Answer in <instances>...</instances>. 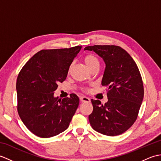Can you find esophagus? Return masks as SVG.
Wrapping results in <instances>:
<instances>
[{
	"instance_id": "obj_1",
	"label": "esophagus",
	"mask_w": 161,
	"mask_h": 161,
	"mask_svg": "<svg viewBox=\"0 0 161 161\" xmlns=\"http://www.w3.org/2000/svg\"><path fill=\"white\" fill-rule=\"evenodd\" d=\"M80 100L81 101V102H90V99L86 96L81 97Z\"/></svg>"
}]
</instances>
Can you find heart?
I'll return each mask as SVG.
<instances>
[{
	"label": "heart",
	"instance_id": "heart-1",
	"mask_svg": "<svg viewBox=\"0 0 161 161\" xmlns=\"http://www.w3.org/2000/svg\"><path fill=\"white\" fill-rule=\"evenodd\" d=\"M84 63L86 64L87 67L92 70L95 69V68H97L99 66V60L93 54H87L85 56L84 59ZM72 67H73V64H71L69 66V70H71Z\"/></svg>",
	"mask_w": 161,
	"mask_h": 161
}]
</instances>
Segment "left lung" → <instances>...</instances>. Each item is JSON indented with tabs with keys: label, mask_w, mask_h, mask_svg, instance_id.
<instances>
[{
	"label": "left lung",
	"mask_w": 161,
	"mask_h": 161,
	"mask_svg": "<svg viewBox=\"0 0 161 161\" xmlns=\"http://www.w3.org/2000/svg\"><path fill=\"white\" fill-rule=\"evenodd\" d=\"M106 64L102 85L107 87L108 102H91L93 111L88 116L95 131L106 136L122 134L137 119L144 97V88L138 68L126 50L117 46H87Z\"/></svg>",
	"instance_id": "obj_1"
}]
</instances>
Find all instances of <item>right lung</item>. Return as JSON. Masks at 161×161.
I'll return each instance as SVG.
<instances>
[{
	"instance_id": "obj_1",
	"label": "right lung",
	"mask_w": 161,
	"mask_h": 161,
	"mask_svg": "<svg viewBox=\"0 0 161 161\" xmlns=\"http://www.w3.org/2000/svg\"><path fill=\"white\" fill-rule=\"evenodd\" d=\"M81 46L42 50L30 58L16 80L17 110L23 124L40 138L64 131L80 103L77 95L54 97L58 84L66 80L70 65Z\"/></svg>"
}]
</instances>
